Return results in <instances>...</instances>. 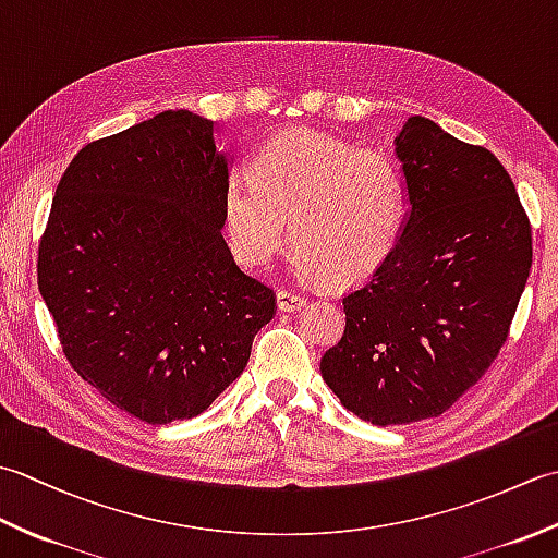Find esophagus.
Listing matches in <instances>:
<instances>
[{"label": "esophagus", "mask_w": 558, "mask_h": 558, "mask_svg": "<svg viewBox=\"0 0 558 558\" xmlns=\"http://www.w3.org/2000/svg\"><path fill=\"white\" fill-rule=\"evenodd\" d=\"M276 298H278V310L280 312H298V310H302V306H306V300L298 292L278 290Z\"/></svg>", "instance_id": "1"}]
</instances>
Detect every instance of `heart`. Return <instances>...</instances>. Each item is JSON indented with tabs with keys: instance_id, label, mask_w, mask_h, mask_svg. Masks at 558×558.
Here are the masks:
<instances>
[{
	"instance_id": "b5f03b06",
	"label": "heart",
	"mask_w": 558,
	"mask_h": 558,
	"mask_svg": "<svg viewBox=\"0 0 558 558\" xmlns=\"http://www.w3.org/2000/svg\"><path fill=\"white\" fill-rule=\"evenodd\" d=\"M405 216V182L384 150L312 129L270 138L254 177L234 172L222 194L225 240L242 266H268L292 236L294 272L333 286L372 278L396 252Z\"/></svg>"
}]
</instances>
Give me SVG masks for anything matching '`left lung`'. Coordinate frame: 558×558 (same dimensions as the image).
<instances>
[{
    "label": "left lung",
    "instance_id": "8db88e82",
    "mask_svg": "<svg viewBox=\"0 0 558 558\" xmlns=\"http://www.w3.org/2000/svg\"><path fill=\"white\" fill-rule=\"evenodd\" d=\"M410 210L396 252L342 298L322 357L342 405L376 426L444 414L499 354L532 266V230L494 153L410 117L396 136Z\"/></svg>",
    "mask_w": 558,
    "mask_h": 558
}]
</instances>
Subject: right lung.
<instances>
[{"mask_svg": "<svg viewBox=\"0 0 558 558\" xmlns=\"http://www.w3.org/2000/svg\"><path fill=\"white\" fill-rule=\"evenodd\" d=\"M216 124L168 110L83 146L57 184L38 288L74 372L148 424L192 420L244 372L276 294L222 240Z\"/></svg>", "mask_w": 558, "mask_h": 558, "instance_id": "right-lung-1", "label": "right lung"}]
</instances>
